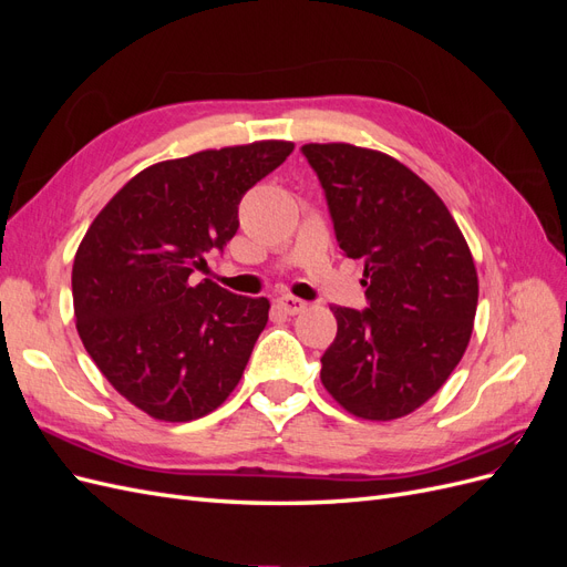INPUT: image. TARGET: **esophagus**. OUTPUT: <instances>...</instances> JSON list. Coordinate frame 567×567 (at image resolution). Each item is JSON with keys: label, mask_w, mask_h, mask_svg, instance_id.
I'll return each instance as SVG.
<instances>
[{"label": "esophagus", "mask_w": 567, "mask_h": 567, "mask_svg": "<svg viewBox=\"0 0 567 567\" xmlns=\"http://www.w3.org/2000/svg\"><path fill=\"white\" fill-rule=\"evenodd\" d=\"M277 305L281 307V310L286 312V315H300L305 307H307V302H302V300H298V298H293V296H281V298H277Z\"/></svg>", "instance_id": "34e87169"}]
</instances>
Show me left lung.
I'll return each mask as SVG.
<instances>
[{
  "label": "left lung",
  "mask_w": 567,
  "mask_h": 567,
  "mask_svg": "<svg viewBox=\"0 0 567 567\" xmlns=\"http://www.w3.org/2000/svg\"><path fill=\"white\" fill-rule=\"evenodd\" d=\"M336 241L364 260L367 310L331 307L338 333L321 357V383L350 414H411L450 379L471 340L477 274L447 205L385 153L305 144Z\"/></svg>",
  "instance_id": "8db88e82"
}]
</instances>
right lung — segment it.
<instances>
[{"mask_svg": "<svg viewBox=\"0 0 567 567\" xmlns=\"http://www.w3.org/2000/svg\"><path fill=\"white\" fill-rule=\"evenodd\" d=\"M293 151L255 142L156 163L96 215L75 252L78 333L127 402L184 423L225 402L269 319L246 298L192 274L238 229V203Z\"/></svg>", "mask_w": 567, "mask_h": 567, "instance_id": "add662e5", "label": "right lung"}]
</instances>
